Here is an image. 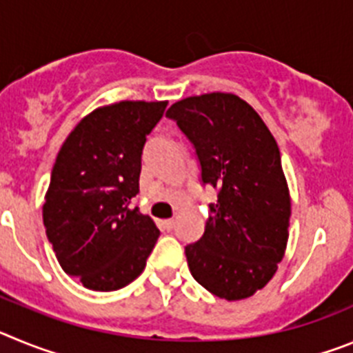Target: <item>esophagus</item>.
<instances>
[{
	"instance_id": "34e87169",
	"label": "esophagus",
	"mask_w": 353,
	"mask_h": 353,
	"mask_svg": "<svg viewBox=\"0 0 353 353\" xmlns=\"http://www.w3.org/2000/svg\"><path fill=\"white\" fill-rule=\"evenodd\" d=\"M162 226H164V230H168V232H171L174 228V219H166L164 223H162Z\"/></svg>"
}]
</instances>
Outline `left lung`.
Masks as SVG:
<instances>
[{
    "label": "left lung",
    "mask_w": 353,
    "mask_h": 353,
    "mask_svg": "<svg viewBox=\"0 0 353 353\" xmlns=\"http://www.w3.org/2000/svg\"><path fill=\"white\" fill-rule=\"evenodd\" d=\"M217 189L205 233L185 245L192 277L226 301L251 297L272 279L290 226V194L279 148L258 113L232 93L189 97L168 109Z\"/></svg>",
    "instance_id": "obj_1"
}]
</instances>
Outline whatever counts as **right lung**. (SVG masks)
<instances>
[{"label": "right lung", "instance_id": "obj_1", "mask_svg": "<svg viewBox=\"0 0 353 353\" xmlns=\"http://www.w3.org/2000/svg\"><path fill=\"white\" fill-rule=\"evenodd\" d=\"M168 102H118L77 123L51 171L43 226L65 274L113 292L143 272L161 232L132 207L141 155Z\"/></svg>", "mask_w": 353, "mask_h": 353}]
</instances>
